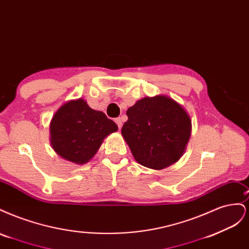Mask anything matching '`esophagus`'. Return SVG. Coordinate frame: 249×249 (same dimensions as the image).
<instances>
[{
  "mask_svg": "<svg viewBox=\"0 0 249 249\" xmlns=\"http://www.w3.org/2000/svg\"><path fill=\"white\" fill-rule=\"evenodd\" d=\"M115 123H116V124H117V126L119 127V129L123 126V119L120 118V117L115 118Z\"/></svg>",
  "mask_w": 249,
  "mask_h": 249,
  "instance_id": "esophagus-1",
  "label": "esophagus"
}]
</instances>
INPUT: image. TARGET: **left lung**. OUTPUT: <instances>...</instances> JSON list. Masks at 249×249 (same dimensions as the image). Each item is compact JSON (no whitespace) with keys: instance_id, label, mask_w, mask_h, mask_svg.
Instances as JSON below:
<instances>
[{"instance_id":"left-lung-1","label":"left lung","mask_w":249,"mask_h":249,"mask_svg":"<svg viewBox=\"0 0 249 249\" xmlns=\"http://www.w3.org/2000/svg\"><path fill=\"white\" fill-rule=\"evenodd\" d=\"M122 134L139 164L163 169L182 157L191 134L187 112L163 95L144 97L126 111Z\"/></svg>"}]
</instances>
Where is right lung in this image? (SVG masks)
Returning a JSON list of instances; mask_svg holds the SVG:
<instances>
[{"label":"right lung","instance_id":"obj_1","mask_svg":"<svg viewBox=\"0 0 249 249\" xmlns=\"http://www.w3.org/2000/svg\"><path fill=\"white\" fill-rule=\"evenodd\" d=\"M50 131L52 146L59 156L84 164L95 155L104 138L117 131V125L105 113L79 99L64 104L56 112Z\"/></svg>","mask_w":249,"mask_h":249}]
</instances>
